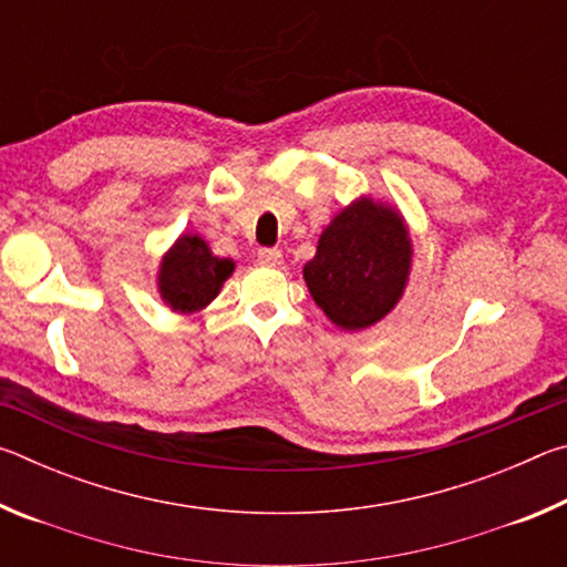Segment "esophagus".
<instances>
[{
  "label": "esophagus",
  "mask_w": 567,
  "mask_h": 567,
  "mask_svg": "<svg viewBox=\"0 0 567 567\" xmlns=\"http://www.w3.org/2000/svg\"><path fill=\"white\" fill-rule=\"evenodd\" d=\"M257 262L265 265V267H277L282 262V252H280V249H275V247H262L260 252H257Z\"/></svg>",
  "instance_id": "1"
}]
</instances>
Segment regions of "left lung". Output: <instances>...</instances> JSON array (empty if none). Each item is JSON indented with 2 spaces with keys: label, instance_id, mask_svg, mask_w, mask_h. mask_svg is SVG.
<instances>
[{
  "label": "left lung",
  "instance_id": "8db88e82",
  "mask_svg": "<svg viewBox=\"0 0 567 567\" xmlns=\"http://www.w3.org/2000/svg\"><path fill=\"white\" fill-rule=\"evenodd\" d=\"M412 270V239L398 207L360 197L332 217L302 267L315 305L348 332L380 322L400 302Z\"/></svg>",
  "mask_w": 567,
  "mask_h": 567
}]
</instances>
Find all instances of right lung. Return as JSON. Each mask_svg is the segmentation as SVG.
<instances>
[{"instance_id": "obj_1", "label": "right lung", "mask_w": 567, "mask_h": 567, "mask_svg": "<svg viewBox=\"0 0 567 567\" xmlns=\"http://www.w3.org/2000/svg\"><path fill=\"white\" fill-rule=\"evenodd\" d=\"M235 262L217 257L199 235H179L165 255L157 272V290L172 312L192 315L215 300Z\"/></svg>"}]
</instances>
